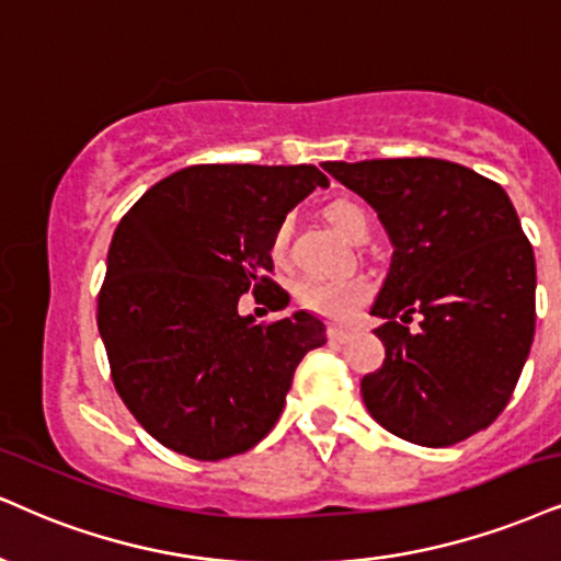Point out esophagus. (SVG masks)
<instances>
[{
	"label": "esophagus",
	"instance_id": "1",
	"mask_svg": "<svg viewBox=\"0 0 561 561\" xmlns=\"http://www.w3.org/2000/svg\"><path fill=\"white\" fill-rule=\"evenodd\" d=\"M348 337H351L348 330H343V328H328V341L333 343V345H343L345 341H348Z\"/></svg>",
	"mask_w": 561,
	"mask_h": 561
}]
</instances>
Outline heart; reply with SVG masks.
I'll return each mask as SVG.
<instances>
[{"label":"heart","mask_w":561,"mask_h":561,"mask_svg":"<svg viewBox=\"0 0 561 561\" xmlns=\"http://www.w3.org/2000/svg\"><path fill=\"white\" fill-rule=\"evenodd\" d=\"M324 218L351 244H364L371 233L369 210L354 199H333L324 207ZM288 239H291V226H288V220H283L270 237V257L278 265L288 260ZM366 296H369V283L358 275H351V278H307L296 283V299L301 307L335 322L351 320L366 301Z\"/></svg>","instance_id":"obj_1"}]
</instances>
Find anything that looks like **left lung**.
Listing matches in <instances>:
<instances>
[{
	"mask_svg": "<svg viewBox=\"0 0 561 561\" xmlns=\"http://www.w3.org/2000/svg\"><path fill=\"white\" fill-rule=\"evenodd\" d=\"M322 169L375 207L396 249L371 307L385 362L362 379L366 408L413 445L468 439L510 403L536 330L534 247L507 192L442 158Z\"/></svg>",
	"mask_w": 561,
	"mask_h": 561,
	"instance_id": "1",
	"label": "left lung"
}]
</instances>
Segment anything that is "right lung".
<instances>
[{"mask_svg":"<svg viewBox=\"0 0 561 561\" xmlns=\"http://www.w3.org/2000/svg\"><path fill=\"white\" fill-rule=\"evenodd\" d=\"M317 165L203 163L150 186L116 226L99 294V330L116 392L145 432L195 460H224L265 437L294 371L328 343L320 317L270 324L239 314L241 294L270 312V237L317 186Z\"/></svg>","mask_w":561,"mask_h":561,"instance_id":"obj_1","label":"right lung"}]
</instances>
